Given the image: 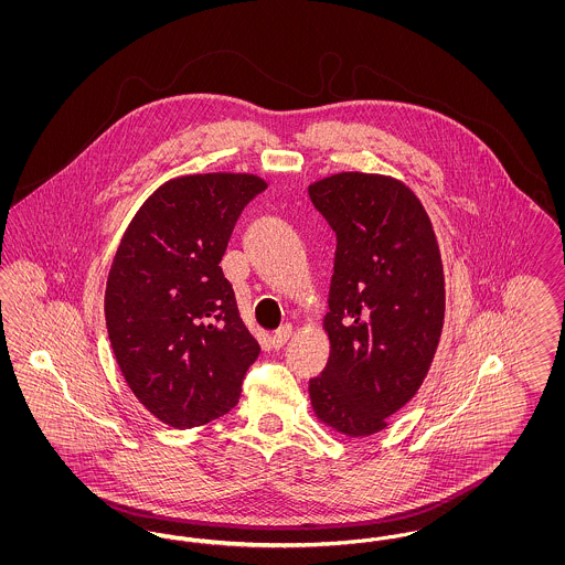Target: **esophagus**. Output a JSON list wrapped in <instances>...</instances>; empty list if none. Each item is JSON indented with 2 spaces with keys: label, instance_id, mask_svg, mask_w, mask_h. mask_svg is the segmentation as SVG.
<instances>
[{
  "label": "esophagus",
  "instance_id": "esophagus-1",
  "mask_svg": "<svg viewBox=\"0 0 565 565\" xmlns=\"http://www.w3.org/2000/svg\"><path fill=\"white\" fill-rule=\"evenodd\" d=\"M292 337V326L290 323H284L281 328H277L275 332H273V339H270V343H273V348L275 350H279V348H284L286 345V341Z\"/></svg>",
  "mask_w": 565,
  "mask_h": 565
}]
</instances>
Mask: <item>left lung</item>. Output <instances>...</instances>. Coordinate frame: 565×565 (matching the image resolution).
I'll return each mask as SVG.
<instances>
[{"label":"left lung","instance_id":"left-lung-1","mask_svg":"<svg viewBox=\"0 0 565 565\" xmlns=\"http://www.w3.org/2000/svg\"><path fill=\"white\" fill-rule=\"evenodd\" d=\"M309 196L337 233L330 358L309 396L328 428L362 438L387 428L430 371L445 322L440 249L422 201L396 178L343 171Z\"/></svg>","mask_w":565,"mask_h":565}]
</instances>
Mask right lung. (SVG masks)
<instances>
[{
	"label": "right lung",
	"instance_id": "right-lung-1",
	"mask_svg": "<svg viewBox=\"0 0 565 565\" xmlns=\"http://www.w3.org/2000/svg\"><path fill=\"white\" fill-rule=\"evenodd\" d=\"M265 189L254 173L173 178L143 201L116 249L109 343L135 398L171 428L228 413L260 353L220 260L243 207Z\"/></svg>",
	"mask_w": 565,
	"mask_h": 565
}]
</instances>
